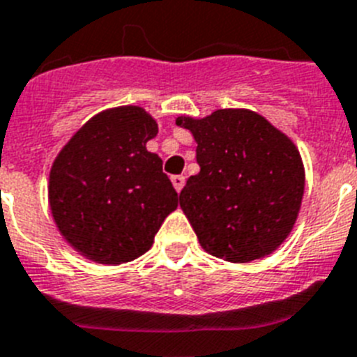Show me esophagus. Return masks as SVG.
<instances>
[{"label":"esophagus","instance_id":"1","mask_svg":"<svg viewBox=\"0 0 357 357\" xmlns=\"http://www.w3.org/2000/svg\"><path fill=\"white\" fill-rule=\"evenodd\" d=\"M172 185H174L176 192H181V188L185 187V176H172Z\"/></svg>","mask_w":357,"mask_h":357}]
</instances>
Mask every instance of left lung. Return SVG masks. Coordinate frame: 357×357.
Masks as SVG:
<instances>
[{
    "instance_id": "1",
    "label": "left lung",
    "mask_w": 357,
    "mask_h": 357,
    "mask_svg": "<svg viewBox=\"0 0 357 357\" xmlns=\"http://www.w3.org/2000/svg\"><path fill=\"white\" fill-rule=\"evenodd\" d=\"M196 140L199 174L179 194L199 244L228 262L273 253L293 230L302 204L298 149L264 116L250 109H217L196 120L179 116Z\"/></svg>"
}]
</instances>
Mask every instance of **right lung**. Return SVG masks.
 Wrapping results in <instances>:
<instances>
[{
    "instance_id": "1",
    "label": "right lung",
    "mask_w": 357,
    "mask_h": 357,
    "mask_svg": "<svg viewBox=\"0 0 357 357\" xmlns=\"http://www.w3.org/2000/svg\"><path fill=\"white\" fill-rule=\"evenodd\" d=\"M158 123L138 105L98 113L80 127L50 170V210L80 255L123 264L144 255L178 192L147 151Z\"/></svg>"
}]
</instances>
